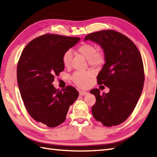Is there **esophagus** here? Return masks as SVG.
<instances>
[{
    "label": "esophagus",
    "mask_w": 157,
    "mask_h": 157,
    "mask_svg": "<svg viewBox=\"0 0 157 157\" xmlns=\"http://www.w3.org/2000/svg\"><path fill=\"white\" fill-rule=\"evenodd\" d=\"M87 94H88V92H86L84 90H82L79 92V95H80V96H84V95Z\"/></svg>",
    "instance_id": "34e87169"
}]
</instances>
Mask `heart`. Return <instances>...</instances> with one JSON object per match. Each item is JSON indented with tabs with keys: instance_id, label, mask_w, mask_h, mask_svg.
I'll use <instances>...</instances> for the list:
<instances>
[{
	"instance_id": "1",
	"label": "heart",
	"mask_w": 157,
	"mask_h": 157,
	"mask_svg": "<svg viewBox=\"0 0 157 157\" xmlns=\"http://www.w3.org/2000/svg\"><path fill=\"white\" fill-rule=\"evenodd\" d=\"M78 52L82 54L86 59L88 60L89 63L94 67H99L104 61V56L101 52H97L95 46L85 44L78 48ZM72 53L71 51L68 50L64 53L63 56V63L66 67H69L71 64ZM92 71H78L73 75V80L76 84L81 87H85L88 84L89 80L93 76Z\"/></svg>"
}]
</instances>
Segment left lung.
<instances>
[{
  "label": "left lung",
  "mask_w": 157,
  "mask_h": 157,
  "mask_svg": "<svg viewBox=\"0 0 157 157\" xmlns=\"http://www.w3.org/2000/svg\"><path fill=\"white\" fill-rule=\"evenodd\" d=\"M87 40L103 49L105 63L97 75V83L109 88L108 93L101 94L98 88L90 91L96 97L92 113L106 127L120 124L131 114L142 94V56L131 39L114 30L90 33L84 38V41Z\"/></svg>",
  "instance_id": "left-lung-1"
}]
</instances>
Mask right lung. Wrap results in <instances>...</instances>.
I'll return each mask as SVG.
<instances>
[{
    "instance_id": "obj_1",
    "label": "right lung",
    "mask_w": 157,
    "mask_h": 157,
    "mask_svg": "<svg viewBox=\"0 0 157 157\" xmlns=\"http://www.w3.org/2000/svg\"><path fill=\"white\" fill-rule=\"evenodd\" d=\"M80 38L47 35L33 39L21 53L17 68V84L27 112L39 122L55 127L65 121L79 93L73 86L63 91L52 84L64 71L63 56Z\"/></svg>"
}]
</instances>
